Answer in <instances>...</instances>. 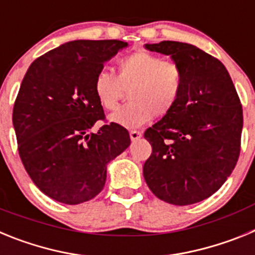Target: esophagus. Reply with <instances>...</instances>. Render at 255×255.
<instances>
[{"instance_id":"esophagus-1","label":"esophagus","mask_w":255,"mask_h":255,"mask_svg":"<svg viewBox=\"0 0 255 255\" xmlns=\"http://www.w3.org/2000/svg\"><path fill=\"white\" fill-rule=\"evenodd\" d=\"M141 131H138V130H131V131H130V139H131L132 141H135V140H138V139H140L141 138Z\"/></svg>"}]
</instances>
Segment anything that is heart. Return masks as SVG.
<instances>
[{
  "label": "heart",
  "instance_id": "b5f03b06",
  "mask_svg": "<svg viewBox=\"0 0 255 255\" xmlns=\"http://www.w3.org/2000/svg\"><path fill=\"white\" fill-rule=\"evenodd\" d=\"M116 69L117 75L102 70L93 82L97 101L108 111L129 91L130 102L112 112L110 123L126 129L139 128L153 116L163 117L176 107L185 84L176 61L139 51L120 58Z\"/></svg>",
  "mask_w": 255,
  "mask_h": 255
}]
</instances>
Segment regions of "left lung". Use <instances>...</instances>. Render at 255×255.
I'll use <instances>...</instances> for the list:
<instances>
[{
	"mask_svg": "<svg viewBox=\"0 0 255 255\" xmlns=\"http://www.w3.org/2000/svg\"><path fill=\"white\" fill-rule=\"evenodd\" d=\"M182 67L185 84L176 107L144 138L152 145L143 175L153 194L175 206L207 199L224 185L240 154L243 108L229 71L193 44H145Z\"/></svg>",
	"mask_w": 255,
	"mask_h": 255,
	"instance_id": "1",
	"label": "left lung"
}]
</instances>
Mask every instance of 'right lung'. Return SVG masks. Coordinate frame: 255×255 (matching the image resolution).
<instances>
[{
    "mask_svg": "<svg viewBox=\"0 0 255 255\" xmlns=\"http://www.w3.org/2000/svg\"><path fill=\"white\" fill-rule=\"evenodd\" d=\"M126 42L73 40L38 57L13 105L17 149L37 188L52 199L79 204L101 193L107 163L130 145L129 132L105 120L93 92L96 75Z\"/></svg>",
    "mask_w": 255,
    "mask_h": 255,
    "instance_id": "right-lung-1",
    "label": "right lung"
}]
</instances>
